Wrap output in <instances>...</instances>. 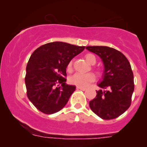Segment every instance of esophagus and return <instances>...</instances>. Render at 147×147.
<instances>
[{"mask_svg":"<svg viewBox=\"0 0 147 147\" xmlns=\"http://www.w3.org/2000/svg\"><path fill=\"white\" fill-rule=\"evenodd\" d=\"M77 89H81L82 91H85L86 89L84 87H81V86H77Z\"/></svg>","mask_w":147,"mask_h":147,"instance_id":"1","label":"esophagus"}]
</instances>
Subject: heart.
<instances>
[{"mask_svg": "<svg viewBox=\"0 0 147 147\" xmlns=\"http://www.w3.org/2000/svg\"><path fill=\"white\" fill-rule=\"evenodd\" d=\"M85 59L87 61L88 63H90L92 65H94L96 63V58L95 56L92 54L88 53L85 55ZM67 70L69 72H71L72 70V61H69L67 65ZM98 73L100 74V70H98ZM95 80V75L92 72H89V73L83 74V73H75L73 75L72 77L70 78V82L71 84L76 85L78 86H81V87H84V86H88V84L89 83H92Z\"/></svg>", "mask_w": 147, "mask_h": 147, "instance_id": "obj_1", "label": "heart"}]
</instances>
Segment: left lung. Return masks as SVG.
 Listing matches in <instances>:
<instances>
[{
  "instance_id": "obj_1",
  "label": "left lung",
  "mask_w": 147,
  "mask_h": 147,
  "mask_svg": "<svg viewBox=\"0 0 147 147\" xmlns=\"http://www.w3.org/2000/svg\"><path fill=\"white\" fill-rule=\"evenodd\" d=\"M86 49L98 55L104 64L103 81L89 101L91 110L104 120L118 118L129 109L134 91V76L131 65L123 53L111 47L94 46Z\"/></svg>"
}]
</instances>
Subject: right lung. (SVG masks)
Instances as JSON below:
<instances>
[{
    "label": "right lung",
    "mask_w": 147,
    "mask_h": 147,
    "mask_svg": "<svg viewBox=\"0 0 147 147\" xmlns=\"http://www.w3.org/2000/svg\"><path fill=\"white\" fill-rule=\"evenodd\" d=\"M84 49L85 47L56 41L40 46L33 52L26 66L25 84L28 98L38 110L54 114L67 104L75 86L65 83L66 69Z\"/></svg>",
    "instance_id": "right-lung-1"
}]
</instances>
